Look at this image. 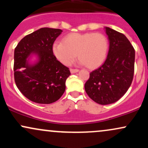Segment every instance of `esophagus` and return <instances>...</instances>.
<instances>
[{
  "instance_id": "esophagus-1",
  "label": "esophagus",
  "mask_w": 148,
  "mask_h": 148,
  "mask_svg": "<svg viewBox=\"0 0 148 148\" xmlns=\"http://www.w3.org/2000/svg\"><path fill=\"white\" fill-rule=\"evenodd\" d=\"M70 72L72 74H74V73H76V72H79V69H72L71 68L70 69Z\"/></svg>"
}]
</instances>
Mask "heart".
<instances>
[{"mask_svg":"<svg viewBox=\"0 0 148 148\" xmlns=\"http://www.w3.org/2000/svg\"><path fill=\"white\" fill-rule=\"evenodd\" d=\"M53 53L61 63L69 65L76 57L79 62L90 68H95L103 63L108 51V40L102 33H71L63 42L53 45Z\"/></svg>","mask_w":148,"mask_h":148,"instance_id":"1","label":"heart"}]
</instances>
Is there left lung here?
Segmentation results:
<instances>
[{"mask_svg":"<svg viewBox=\"0 0 148 148\" xmlns=\"http://www.w3.org/2000/svg\"><path fill=\"white\" fill-rule=\"evenodd\" d=\"M109 51L104 63L90 73L85 84L88 95L96 103L106 105L118 101L132 84L135 50L125 35L106 27Z\"/></svg>","mask_w":148,"mask_h":148,"instance_id":"left-lung-1","label":"left lung"}]
</instances>
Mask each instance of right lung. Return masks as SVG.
<instances>
[{
  "label": "right lung",
  "instance_id": "right-lung-1",
  "mask_svg": "<svg viewBox=\"0 0 148 148\" xmlns=\"http://www.w3.org/2000/svg\"><path fill=\"white\" fill-rule=\"evenodd\" d=\"M62 32L42 28L23 37L14 49V76L16 87L30 101L49 104L56 101L65 90L71 73L53 53V45ZM34 52L39 61L30 66L26 58Z\"/></svg>",
  "mask_w": 148,
  "mask_h": 148
}]
</instances>
